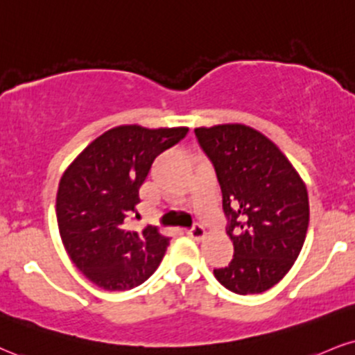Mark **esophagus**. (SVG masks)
I'll return each instance as SVG.
<instances>
[{"label": "esophagus", "instance_id": "34e87169", "mask_svg": "<svg viewBox=\"0 0 355 355\" xmlns=\"http://www.w3.org/2000/svg\"><path fill=\"white\" fill-rule=\"evenodd\" d=\"M187 234H189L190 238H193V240H202V238L205 236V228H203L202 225L195 223V225L191 226V228L189 230V232H187Z\"/></svg>", "mask_w": 355, "mask_h": 355}]
</instances>
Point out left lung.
I'll return each mask as SVG.
<instances>
[{"instance_id":"1","label":"left lung","mask_w":355,"mask_h":355,"mask_svg":"<svg viewBox=\"0 0 355 355\" xmlns=\"http://www.w3.org/2000/svg\"><path fill=\"white\" fill-rule=\"evenodd\" d=\"M223 195L226 233L234 253L213 270L236 294L264 293L300 256L309 223L306 185L268 137L241 123L195 129Z\"/></svg>"}]
</instances>
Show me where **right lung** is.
Wrapping results in <instances>:
<instances>
[{
  "label": "right lung",
  "mask_w": 355,
  "mask_h": 355,
  "mask_svg": "<svg viewBox=\"0 0 355 355\" xmlns=\"http://www.w3.org/2000/svg\"><path fill=\"white\" fill-rule=\"evenodd\" d=\"M187 134V127H115L64 172L55 198L64 248L78 270L105 291L137 288L159 268L168 238L155 226L130 232L125 218L137 213L153 160Z\"/></svg>",
  "instance_id": "obj_1"
}]
</instances>
